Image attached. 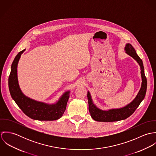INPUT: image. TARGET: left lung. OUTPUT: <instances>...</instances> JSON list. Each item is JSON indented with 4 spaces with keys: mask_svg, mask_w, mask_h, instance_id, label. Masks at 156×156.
Masks as SVG:
<instances>
[{
    "mask_svg": "<svg viewBox=\"0 0 156 156\" xmlns=\"http://www.w3.org/2000/svg\"><path fill=\"white\" fill-rule=\"evenodd\" d=\"M125 50L126 51V52L133 57L140 67V73L142 80L140 89L134 100L129 105L121 109H111L108 111H104L98 109L94 105L90 93L88 92L87 97L89 104V111L91 117L95 121L100 122H113L125 119L133 113L145 96L147 88V80L144 73L142 61L137 55L133 47L130 44H126Z\"/></svg>",
    "mask_w": 156,
    "mask_h": 156,
    "instance_id": "1",
    "label": "left lung"
}]
</instances>
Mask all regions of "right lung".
Segmentation results:
<instances>
[{"mask_svg":"<svg viewBox=\"0 0 156 156\" xmlns=\"http://www.w3.org/2000/svg\"><path fill=\"white\" fill-rule=\"evenodd\" d=\"M25 50L20 51L14 58L8 78V87L11 95L18 106L29 118L40 121H54L62 117L66 109L69 92L67 91L61 97L57 103L49 105L36 101L26 97L19 88L17 67L21 55Z\"/></svg>","mask_w":156,"mask_h":156,"instance_id":"right-lung-1","label":"right lung"}]
</instances>
